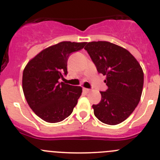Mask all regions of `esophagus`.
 Wrapping results in <instances>:
<instances>
[{"mask_svg":"<svg viewBox=\"0 0 160 160\" xmlns=\"http://www.w3.org/2000/svg\"><path fill=\"white\" fill-rule=\"evenodd\" d=\"M83 90L85 92V93H90V89H87V88H83Z\"/></svg>","mask_w":160,"mask_h":160,"instance_id":"obj_1","label":"esophagus"}]
</instances>
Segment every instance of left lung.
Instances as JSON below:
<instances>
[{
  "label": "left lung",
  "instance_id": "obj_1",
  "mask_svg": "<svg viewBox=\"0 0 160 160\" xmlns=\"http://www.w3.org/2000/svg\"><path fill=\"white\" fill-rule=\"evenodd\" d=\"M99 73L106 76V91L93 104L94 115L101 122L114 125L128 118L139 103L144 74L135 57L127 49L105 41L91 42L84 48Z\"/></svg>",
  "mask_w": 160,
  "mask_h": 160
}]
</instances>
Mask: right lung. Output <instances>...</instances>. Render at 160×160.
Instances as JSON below:
<instances>
[{
	"instance_id": "right-lung-1",
	"label": "right lung",
	"mask_w": 160,
	"mask_h": 160,
	"mask_svg": "<svg viewBox=\"0 0 160 160\" xmlns=\"http://www.w3.org/2000/svg\"><path fill=\"white\" fill-rule=\"evenodd\" d=\"M86 44L61 42L40 52L24 69L22 89L25 99L35 114L45 122H62L77 105L81 87L59 83V79L67 74L70 55Z\"/></svg>"
}]
</instances>
